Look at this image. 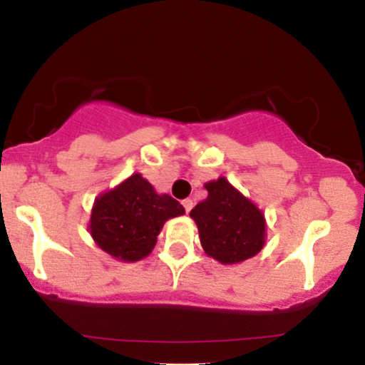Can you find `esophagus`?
I'll return each mask as SVG.
<instances>
[{
  "mask_svg": "<svg viewBox=\"0 0 365 365\" xmlns=\"http://www.w3.org/2000/svg\"><path fill=\"white\" fill-rule=\"evenodd\" d=\"M182 204H183V207H185V212H190L192 206H194V202H192V199H185V200H182Z\"/></svg>",
  "mask_w": 365,
  "mask_h": 365,
  "instance_id": "34e87169",
  "label": "esophagus"
}]
</instances>
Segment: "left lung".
Masks as SVG:
<instances>
[{
  "instance_id": "1",
  "label": "left lung",
  "mask_w": 365,
  "mask_h": 365,
  "mask_svg": "<svg viewBox=\"0 0 365 365\" xmlns=\"http://www.w3.org/2000/svg\"><path fill=\"white\" fill-rule=\"evenodd\" d=\"M207 197L190 211L202 249L221 264L254 257L264 245V216L226 178L204 185Z\"/></svg>"
}]
</instances>
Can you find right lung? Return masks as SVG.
Returning a JSON list of instances; mask_svg holds the SVG:
<instances>
[{
    "mask_svg": "<svg viewBox=\"0 0 365 365\" xmlns=\"http://www.w3.org/2000/svg\"><path fill=\"white\" fill-rule=\"evenodd\" d=\"M183 212L178 200L158 195L148 180L135 173L96 200L91 235L113 257L139 261L154 249L165 221Z\"/></svg>",
    "mask_w": 365,
    "mask_h": 365,
    "instance_id": "1",
    "label": "right lung"
}]
</instances>
